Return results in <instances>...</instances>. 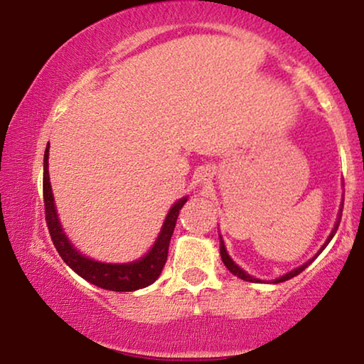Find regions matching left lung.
<instances>
[{
	"label": "left lung",
	"instance_id": "1",
	"mask_svg": "<svg viewBox=\"0 0 364 364\" xmlns=\"http://www.w3.org/2000/svg\"><path fill=\"white\" fill-rule=\"evenodd\" d=\"M341 212H343V208H341V210H340V213H338V220H336V223H335V227H333V230H331V233H330V237L326 238L325 245H323V247L320 248V252H318V253H321V252H323V248H325V247L328 245V243L331 242V238L335 237V233H336V230H338V225H340V220H341ZM318 253H316V255H318ZM316 255L313 257L311 260H308L306 263H303L301 267H298V268H295V270L288 272V273H285V275H283V277L277 278V280H273V283H282V282H287V280H290V278H293V277L300 275V273H301L303 270H305V268H306L308 265H310V263H311L313 260H315ZM220 257H222V262L225 263V267L228 268V270H230V272L233 273V275H237L238 278H242V280H245V282H252V283H257V282H260V280H258V278H253V277L248 275L247 272H243L242 268L238 267L237 263L232 260L230 255H228V253H227V248H225V245H223V240H222V237H220Z\"/></svg>",
	"mask_w": 364,
	"mask_h": 364
}]
</instances>
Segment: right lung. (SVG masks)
Here are the masks:
<instances>
[{"instance_id":"1","label":"right lung","mask_w":364,"mask_h":364,"mask_svg":"<svg viewBox=\"0 0 364 364\" xmlns=\"http://www.w3.org/2000/svg\"><path fill=\"white\" fill-rule=\"evenodd\" d=\"M48 159H49V144L44 152V173H43V197H44V212H46V223L49 228V235L56 247V250L66 265L73 268L79 277L87 280L92 285L104 290L111 291H134L141 290L152 285L161 275L164 265L167 262L168 243L176 228L177 217L183 203L187 202V197L178 198L168 210L166 220H164L162 230L159 233L156 243H154L147 255H144L141 260L131 263H102L92 260L76 248L66 233L63 232L61 223H59L56 205H54V197L51 191V182H49L48 171Z\"/></svg>"}]
</instances>
